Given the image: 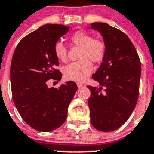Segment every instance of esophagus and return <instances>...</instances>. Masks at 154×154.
Masks as SVG:
<instances>
[{"mask_svg": "<svg viewBox=\"0 0 154 154\" xmlns=\"http://www.w3.org/2000/svg\"><path fill=\"white\" fill-rule=\"evenodd\" d=\"M77 87H78V88H82V87L84 85L82 84V82H77Z\"/></svg>", "mask_w": 154, "mask_h": 154, "instance_id": "1", "label": "esophagus"}]
</instances>
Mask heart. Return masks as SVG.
<instances>
[{
	"instance_id": "obj_1",
	"label": "heart",
	"mask_w": 154,
	"mask_h": 154,
	"mask_svg": "<svg viewBox=\"0 0 154 154\" xmlns=\"http://www.w3.org/2000/svg\"><path fill=\"white\" fill-rule=\"evenodd\" d=\"M71 41L73 44L82 48L80 58L82 60L66 65L63 69V73L66 79L82 82L93 72V65L89 60L95 63L102 60L106 47L101 40L93 39L91 35L84 31L75 32L71 37ZM54 53L58 60L62 62H65L67 59V49L63 42L56 43Z\"/></svg>"
}]
</instances>
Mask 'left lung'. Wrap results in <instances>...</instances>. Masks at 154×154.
<instances>
[{"mask_svg": "<svg viewBox=\"0 0 154 154\" xmlns=\"http://www.w3.org/2000/svg\"><path fill=\"white\" fill-rule=\"evenodd\" d=\"M98 31L106 50L102 63L92 77L99 86H88V101L93 126L113 131L126 122L136 106L141 78V62L128 36L106 23H92Z\"/></svg>", "mask_w": 154, "mask_h": 154, "instance_id": "obj_1", "label": "left lung"}]
</instances>
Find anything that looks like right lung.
Instances as JSON below:
<instances>
[{"mask_svg": "<svg viewBox=\"0 0 154 154\" xmlns=\"http://www.w3.org/2000/svg\"><path fill=\"white\" fill-rule=\"evenodd\" d=\"M69 26L48 24L23 38L13 53L10 68L12 94L17 109L29 125L40 132H50L64 124L68 107L77 86L65 82L58 89L49 88V79L60 81L56 67L59 61L54 45Z\"/></svg>", "mask_w": 154, "mask_h": 154, "instance_id": "add662e5", "label": "right lung"}]
</instances>
